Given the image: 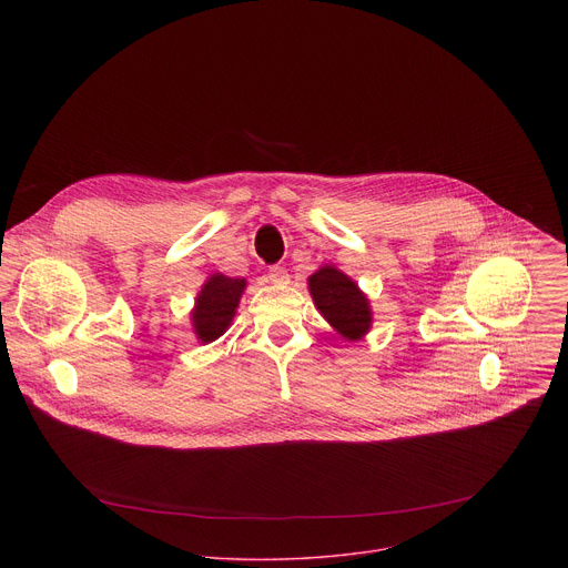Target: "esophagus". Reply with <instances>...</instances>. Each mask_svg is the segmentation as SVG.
Here are the masks:
<instances>
[{"mask_svg":"<svg viewBox=\"0 0 568 568\" xmlns=\"http://www.w3.org/2000/svg\"><path fill=\"white\" fill-rule=\"evenodd\" d=\"M267 278H270L274 285H285V283L290 281V276H287V270H285V267H278V265L270 267V274H267Z\"/></svg>","mask_w":568,"mask_h":568,"instance_id":"1","label":"esophagus"}]
</instances>
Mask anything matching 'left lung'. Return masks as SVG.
<instances>
[{
  "label": "left lung",
  "instance_id": "8db88e82",
  "mask_svg": "<svg viewBox=\"0 0 568 568\" xmlns=\"http://www.w3.org/2000/svg\"><path fill=\"white\" fill-rule=\"evenodd\" d=\"M316 310L348 342L362 339L373 323L366 294L357 283L333 265H323L307 278Z\"/></svg>",
  "mask_w": 568,
  "mask_h": 568
}]
</instances>
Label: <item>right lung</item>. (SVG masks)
Instances as JSON below:
<instances>
[{"label":"right lung","instance_id":"obj_1","mask_svg":"<svg viewBox=\"0 0 568 568\" xmlns=\"http://www.w3.org/2000/svg\"><path fill=\"white\" fill-rule=\"evenodd\" d=\"M245 287V278H229L224 274H213L202 285L191 312L193 331L202 344H211L226 333Z\"/></svg>","mask_w":568,"mask_h":568}]
</instances>
